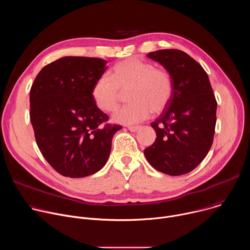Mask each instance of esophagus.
<instances>
[{
	"label": "esophagus",
	"mask_w": 250,
	"mask_h": 250,
	"mask_svg": "<svg viewBox=\"0 0 250 250\" xmlns=\"http://www.w3.org/2000/svg\"><path fill=\"white\" fill-rule=\"evenodd\" d=\"M127 128H128L130 131L134 132V131H137L139 128H141V126H138V125H130V126H128Z\"/></svg>",
	"instance_id": "obj_1"
}]
</instances>
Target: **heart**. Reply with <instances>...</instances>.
<instances>
[{
    "label": "heart",
    "instance_id": "b5f03b06",
    "mask_svg": "<svg viewBox=\"0 0 250 250\" xmlns=\"http://www.w3.org/2000/svg\"><path fill=\"white\" fill-rule=\"evenodd\" d=\"M173 80L169 72L154 64L129 58L116 64L112 79L101 76L92 88V98L98 109L113 112L124 93L128 92L129 104L113 115L118 124L132 125L146 120L151 113L160 114L169 104L173 95Z\"/></svg>",
    "mask_w": 250,
    "mask_h": 250
}]
</instances>
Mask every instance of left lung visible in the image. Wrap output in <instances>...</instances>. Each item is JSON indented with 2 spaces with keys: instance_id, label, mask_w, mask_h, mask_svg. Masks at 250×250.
Segmentation results:
<instances>
[{
  "instance_id": "8db88e82",
  "label": "left lung",
  "mask_w": 250,
  "mask_h": 250,
  "mask_svg": "<svg viewBox=\"0 0 250 250\" xmlns=\"http://www.w3.org/2000/svg\"><path fill=\"white\" fill-rule=\"evenodd\" d=\"M147 56L168 71L174 89L167 108L151 123L157 137L145 155L154 169L183 175L203 161L212 145L217 101L206 71L184 51L161 49Z\"/></svg>"
}]
</instances>
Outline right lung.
<instances>
[{
    "label": "right lung",
    "mask_w": 250,
    "mask_h": 250,
    "mask_svg": "<svg viewBox=\"0 0 250 250\" xmlns=\"http://www.w3.org/2000/svg\"><path fill=\"white\" fill-rule=\"evenodd\" d=\"M105 61L65 56L46 66L30 89V121L43 157L59 174L81 178L108 161L114 134L123 126L105 124L109 117L92 98Z\"/></svg>",
    "instance_id": "right-lung-1"
}]
</instances>
